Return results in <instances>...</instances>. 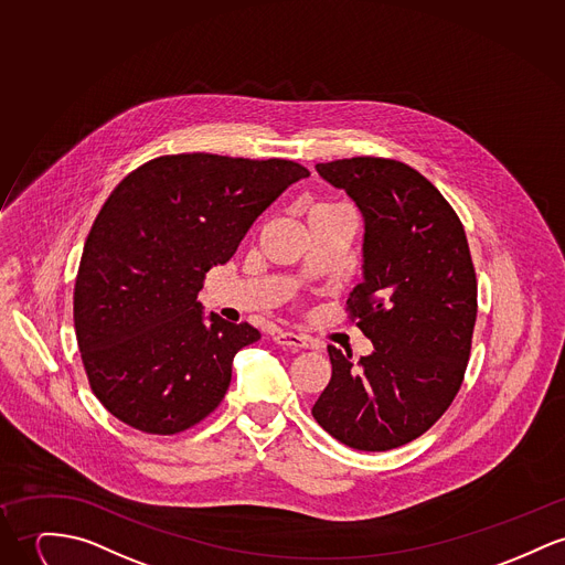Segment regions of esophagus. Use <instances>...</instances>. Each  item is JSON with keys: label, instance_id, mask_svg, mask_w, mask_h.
Masks as SVG:
<instances>
[{"label": "esophagus", "instance_id": "obj_1", "mask_svg": "<svg viewBox=\"0 0 565 565\" xmlns=\"http://www.w3.org/2000/svg\"><path fill=\"white\" fill-rule=\"evenodd\" d=\"M273 342L277 347L290 348V350H303V348H307V338L297 335V333H290V331H277L273 335Z\"/></svg>", "mask_w": 565, "mask_h": 565}]
</instances>
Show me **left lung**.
Here are the masks:
<instances>
[{"instance_id": "8db88e82", "label": "left lung", "mask_w": 565, "mask_h": 565, "mask_svg": "<svg viewBox=\"0 0 565 565\" xmlns=\"http://www.w3.org/2000/svg\"><path fill=\"white\" fill-rule=\"evenodd\" d=\"M363 217V281L350 316L374 344L352 361L329 347L331 381L313 419L359 451H387L433 428L462 385L478 318L465 227L435 184L379 157L318 163Z\"/></svg>"}]
</instances>
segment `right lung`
Wrapping results in <instances>:
<instances>
[{
	"label": "right lung",
	"instance_id": "1",
	"mask_svg": "<svg viewBox=\"0 0 565 565\" xmlns=\"http://www.w3.org/2000/svg\"><path fill=\"white\" fill-rule=\"evenodd\" d=\"M307 175L286 159L193 152L152 159L114 189L87 234L73 299L89 387L114 417L175 435L217 408L234 354L260 333L204 316V277Z\"/></svg>",
	"mask_w": 565,
	"mask_h": 565
}]
</instances>
